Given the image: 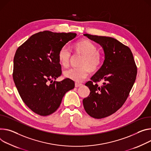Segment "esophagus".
<instances>
[{
	"label": "esophagus",
	"mask_w": 151,
	"mask_h": 151,
	"mask_svg": "<svg viewBox=\"0 0 151 151\" xmlns=\"http://www.w3.org/2000/svg\"><path fill=\"white\" fill-rule=\"evenodd\" d=\"M82 86V84H79V83H75V87H81Z\"/></svg>",
	"instance_id": "34e87169"
}]
</instances>
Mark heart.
I'll return each instance as SVG.
<instances>
[{
  "label": "heart",
  "mask_w": 151,
  "mask_h": 151,
  "mask_svg": "<svg viewBox=\"0 0 151 151\" xmlns=\"http://www.w3.org/2000/svg\"><path fill=\"white\" fill-rule=\"evenodd\" d=\"M75 53L83 55L81 59L79 67H72L65 70L63 74L66 78L74 81L76 83L83 81L89 75L91 70L99 69L102 63V55L98 50L95 44L88 40H82L73 45ZM71 57V51L67 46L62 47L58 52V60L63 67L69 64Z\"/></svg>",
  "instance_id": "b5f03b06"
}]
</instances>
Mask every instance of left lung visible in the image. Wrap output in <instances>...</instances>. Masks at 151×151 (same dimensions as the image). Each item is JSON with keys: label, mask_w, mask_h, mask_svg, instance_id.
Returning <instances> with one entry per match:
<instances>
[{"label": "left lung", "mask_w": 151, "mask_h": 151, "mask_svg": "<svg viewBox=\"0 0 151 151\" xmlns=\"http://www.w3.org/2000/svg\"><path fill=\"white\" fill-rule=\"evenodd\" d=\"M84 35L99 44L105 54L103 64L91 78L93 82L86 84L90 93L83 99L87 113L93 118L102 119L114 113L125 103L135 83L137 67L130 49L116 39ZM99 81H103L102 86L96 84Z\"/></svg>", "instance_id": "left-lung-1"}]
</instances>
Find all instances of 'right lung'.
Segmentation results:
<instances>
[{
	"mask_svg": "<svg viewBox=\"0 0 151 151\" xmlns=\"http://www.w3.org/2000/svg\"><path fill=\"white\" fill-rule=\"evenodd\" d=\"M76 36L73 32H40L16 50L13 79L24 103L36 114L46 116L54 113L65 94L75 87L70 79L53 80L61 75L59 50Z\"/></svg>",
	"mask_w": 151,
	"mask_h": 151,
	"instance_id": "obj_1",
	"label": "right lung"
}]
</instances>
